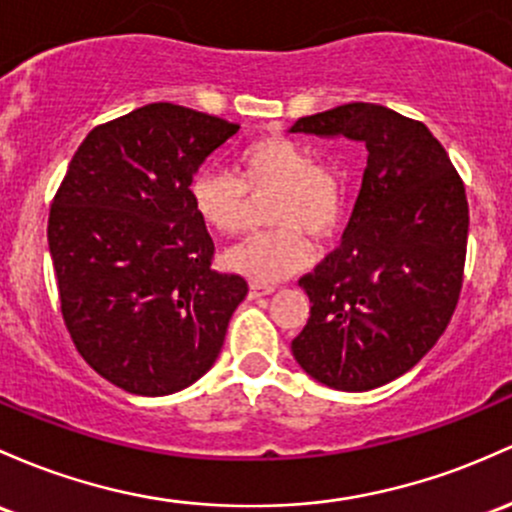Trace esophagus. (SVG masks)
<instances>
[{
  "label": "esophagus",
  "mask_w": 512,
  "mask_h": 512,
  "mask_svg": "<svg viewBox=\"0 0 512 512\" xmlns=\"http://www.w3.org/2000/svg\"><path fill=\"white\" fill-rule=\"evenodd\" d=\"M272 291H274V286L252 282L250 284V299H260V296H269V294H272Z\"/></svg>",
  "instance_id": "esophagus-1"
}]
</instances>
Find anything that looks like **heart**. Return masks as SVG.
<instances>
[{
    "mask_svg": "<svg viewBox=\"0 0 512 512\" xmlns=\"http://www.w3.org/2000/svg\"><path fill=\"white\" fill-rule=\"evenodd\" d=\"M267 194H272L267 223L274 228L233 245L223 257L230 272L257 284L282 282L308 267L313 250L302 233L330 238L345 211L338 170L313 162L306 148L282 136L260 138L240 150L235 177L204 170L189 187L196 216L218 235L240 233L247 221V196Z\"/></svg>",
    "mask_w": 512,
    "mask_h": 512,
    "instance_id": "heart-1",
    "label": "heart"
}]
</instances>
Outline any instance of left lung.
<instances>
[{
  "instance_id": "obj_1",
  "label": "left lung",
  "mask_w": 512,
  "mask_h": 512,
  "mask_svg": "<svg viewBox=\"0 0 512 512\" xmlns=\"http://www.w3.org/2000/svg\"><path fill=\"white\" fill-rule=\"evenodd\" d=\"M289 133L359 140L369 153L342 243L299 279L311 316L291 352L330 389H379L428 355L457 308L464 184L428 126L386 106H335Z\"/></svg>"
}]
</instances>
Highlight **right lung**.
Here are the masks:
<instances>
[{"instance_id":"1","label":"right lung","mask_w":512,"mask_h":512,"mask_svg":"<svg viewBox=\"0 0 512 512\" xmlns=\"http://www.w3.org/2000/svg\"><path fill=\"white\" fill-rule=\"evenodd\" d=\"M238 123L187 106H140L89 131L48 218L60 308L94 372L136 396H167L216 362L247 296L211 269L213 240L189 187Z\"/></svg>"}]
</instances>
